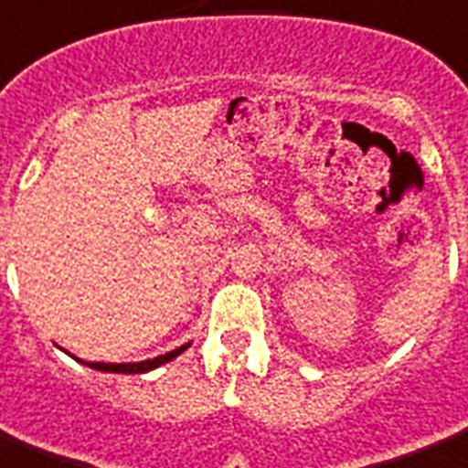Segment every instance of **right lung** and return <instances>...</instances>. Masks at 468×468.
<instances>
[{
	"mask_svg": "<svg viewBox=\"0 0 468 468\" xmlns=\"http://www.w3.org/2000/svg\"><path fill=\"white\" fill-rule=\"evenodd\" d=\"M181 351H186V346H181V348H176V351L164 353V356H156V358H152V361H142V363H85V361L80 363H85V366H90V368L95 370H107V373H147V370L159 368L162 363L176 358Z\"/></svg>",
	"mask_w": 468,
	"mask_h": 468,
	"instance_id": "1",
	"label": "right lung"
}]
</instances>
